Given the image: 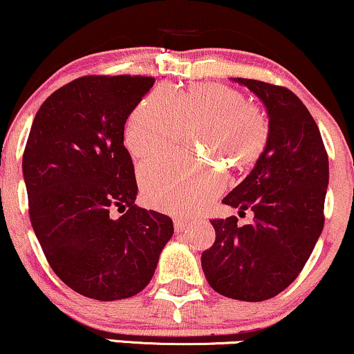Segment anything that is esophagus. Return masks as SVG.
Listing matches in <instances>:
<instances>
[{"mask_svg":"<svg viewBox=\"0 0 354 354\" xmlns=\"http://www.w3.org/2000/svg\"><path fill=\"white\" fill-rule=\"evenodd\" d=\"M187 222H185V221H180V218H178V221H174V230L178 232V234H181V232H186L187 230Z\"/></svg>","mask_w":354,"mask_h":354,"instance_id":"34e87169","label":"esophagus"}]
</instances>
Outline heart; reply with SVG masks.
I'll use <instances>...</instances> for the list:
<instances>
[{
	"label": "heart",
	"mask_w": 354,
	"mask_h": 354,
	"mask_svg": "<svg viewBox=\"0 0 354 354\" xmlns=\"http://www.w3.org/2000/svg\"><path fill=\"white\" fill-rule=\"evenodd\" d=\"M194 127L196 145L235 169H247L270 144V119L239 89L218 83L191 84L183 91L155 89L133 107L125 124V145L149 158L176 144ZM142 192L151 207L192 216L225 187L218 165L196 156L169 155L142 165Z\"/></svg>",
	"instance_id": "b5f03b06"
}]
</instances>
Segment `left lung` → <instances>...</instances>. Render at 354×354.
<instances>
[{"label":"left lung","instance_id":"obj_1","mask_svg":"<svg viewBox=\"0 0 354 354\" xmlns=\"http://www.w3.org/2000/svg\"><path fill=\"white\" fill-rule=\"evenodd\" d=\"M270 114V144L252 173L223 204L252 209L253 222L212 218L216 240L203 252L205 279L216 292L259 302L277 296L306 266L324 229L328 155L314 118L292 91L236 78Z\"/></svg>","mask_w":354,"mask_h":354}]
</instances>
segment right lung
I'll list each match as a JSON object with an SVG mask.
<instances>
[{
	"mask_svg": "<svg viewBox=\"0 0 354 354\" xmlns=\"http://www.w3.org/2000/svg\"><path fill=\"white\" fill-rule=\"evenodd\" d=\"M155 78L89 75L44 101L22 155L29 217L53 272L82 296L140 292L173 235L165 214L136 205L124 125ZM114 209L122 212L113 218Z\"/></svg>",
	"mask_w": 354,
	"mask_h": 354,
	"instance_id": "1",
	"label": "right lung"
}]
</instances>
